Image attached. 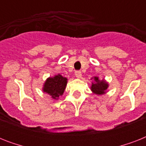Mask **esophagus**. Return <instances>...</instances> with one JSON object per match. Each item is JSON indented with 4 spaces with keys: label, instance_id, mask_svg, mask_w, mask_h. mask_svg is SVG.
Here are the masks:
<instances>
[{
    "label": "esophagus",
    "instance_id": "1",
    "mask_svg": "<svg viewBox=\"0 0 146 146\" xmlns=\"http://www.w3.org/2000/svg\"><path fill=\"white\" fill-rule=\"evenodd\" d=\"M75 76L77 78H81V76H82V73H81V71H80V70L76 71Z\"/></svg>",
    "mask_w": 146,
    "mask_h": 146
}]
</instances>
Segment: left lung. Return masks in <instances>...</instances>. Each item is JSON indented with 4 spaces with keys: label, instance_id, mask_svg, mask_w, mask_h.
Segmentation results:
<instances>
[{
    "label": "left lung",
    "instance_id": "1",
    "mask_svg": "<svg viewBox=\"0 0 146 146\" xmlns=\"http://www.w3.org/2000/svg\"><path fill=\"white\" fill-rule=\"evenodd\" d=\"M95 82L92 83L91 90L95 94L97 95H102L105 93V91L108 87V82H105L104 80H99L98 77H94Z\"/></svg>",
    "mask_w": 146,
    "mask_h": 146
}]
</instances>
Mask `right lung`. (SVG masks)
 <instances>
[{"instance_id": "add662e5", "label": "right lung", "mask_w": 146, "mask_h": 146, "mask_svg": "<svg viewBox=\"0 0 146 146\" xmlns=\"http://www.w3.org/2000/svg\"><path fill=\"white\" fill-rule=\"evenodd\" d=\"M66 83L67 79L58 74L54 77L47 79L43 87V91L54 99H57L60 96H62L64 93Z\"/></svg>"}]
</instances>
